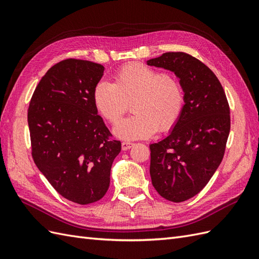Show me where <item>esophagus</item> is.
<instances>
[{
  "instance_id": "1",
  "label": "esophagus",
  "mask_w": 259,
  "mask_h": 259,
  "mask_svg": "<svg viewBox=\"0 0 259 259\" xmlns=\"http://www.w3.org/2000/svg\"><path fill=\"white\" fill-rule=\"evenodd\" d=\"M121 146H122V150H123V151H126V150H128L130 148H132L133 146H134V144H132V143H125V142H124V143H122Z\"/></svg>"
}]
</instances>
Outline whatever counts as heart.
Masks as SVG:
<instances>
[{"instance_id": "obj_1", "label": "heart", "mask_w": 259, "mask_h": 259, "mask_svg": "<svg viewBox=\"0 0 259 259\" xmlns=\"http://www.w3.org/2000/svg\"><path fill=\"white\" fill-rule=\"evenodd\" d=\"M93 99L98 111L112 124L121 119L132 103L134 114L113 128L117 138L128 142L174 127L185 103L183 88L176 79L143 64L124 66L115 73L113 83L100 80Z\"/></svg>"}]
</instances>
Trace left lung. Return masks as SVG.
Here are the masks:
<instances>
[{"label": "left lung", "instance_id": "1", "mask_svg": "<svg viewBox=\"0 0 259 259\" xmlns=\"http://www.w3.org/2000/svg\"><path fill=\"white\" fill-rule=\"evenodd\" d=\"M174 72L185 96L183 113L168 135L150 144V176L158 193L171 202L198 194L221 164L230 132L225 91L211 70L185 53L147 60Z\"/></svg>", "mask_w": 259, "mask_h": 259}]
</instances>
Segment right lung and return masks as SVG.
Masks as SVG:
<instances>
[{"instance_id": "obj_1", "label": "right lung", "mask_w": 259, "mask_h": 259, "mask_svg": "<svg viewBox=\"0 0 259 259\" xmlns=\"http://www.w3.org/2000/svg\"><path fill=\"white\" fill-rule=\"evenodd\" d=\"M104 70L89 60L58 62L37 84L28 110L37 168L60 195L82 205L106 194L121 151L93 99Z\"/></svg>"}]
</instances>
